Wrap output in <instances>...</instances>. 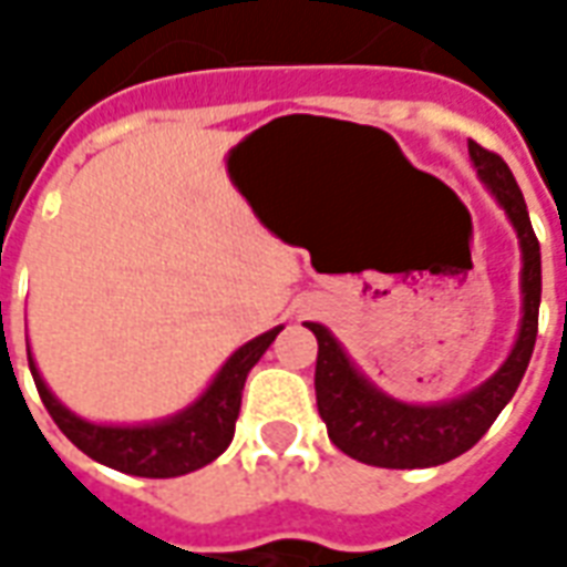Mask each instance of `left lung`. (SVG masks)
Returning a JSON list of instances; mask_svg holds the SVG:
<instances>
[{
    "label": "left lung",
    "mask_w": 567,
    "mask_h": 567,
    "mask_svg": "<svg viewBox=\"0 0 567 567\" xmlns=\"http://www.w3.org/2000/svg\"><path fill=\"white\" fill-rule=\"evenodd\" d=\"M476 175L495 194L516 227L523 248V328L501 370L471 394L446 404H401L373 389L346 358L328 328L309 321L319 340L316 358V404L337 450L373 467H434L452 462L486 434L507 406L532 361L540 309V246L528 221L523 190L501 154L467 142Z\"/></svg>",
    "instance_id": "8db88e82"
}]
</instances>
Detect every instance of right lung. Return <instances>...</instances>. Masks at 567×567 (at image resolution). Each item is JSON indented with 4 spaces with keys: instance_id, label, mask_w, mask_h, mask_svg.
<instances>
[{
    "instance_id": "add662e5",
    "label": "right lung",
    "mask_w": 567,
    "mask_h": 567,
    "mask_svg": "<svg viewBox=\"0 0 567 567\" xmlns=\"http://www.w3.org/2000/svg\"><path fill=\"white\" fill-rule=\"evenodd\" d=\"M279 331L282 328H272V331L255 337L243 349H236L234 355L227 358V364L218 370V377L212 380L206 394L194 406H187L185 413L157 422V425L140 427L93 425V422H84L75 413H69L66 406L48 392L30 352L27 355H30L32 380H35L44 410L84 455H91L93 462L109 464L115 471H124V474L166 480V476L190 474L203 464L215 462L230 446L248 370L258 364Z\"/></svg>"
}]
</instances>
